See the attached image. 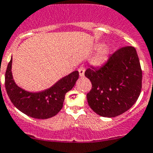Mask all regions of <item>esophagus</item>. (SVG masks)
Returning <instances> with one entry per match:
<instances>
[{"mask_svg": "<svg viewBox=\"0 0 153 153\" xmlns=\"http://www.w3.org/2000/svg\"><path fill=\"white\" fill-rule=\"evenodd\" d=\"M78 71H79V74L80 76H84V74H85V68L83 67H80L78 69Z\"/></svg>", "mask_w": 153, "mask_h": 153, "instance_id": "1", "label": "esophagus"}]
</instances>
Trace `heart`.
Masks as SVG:
<instances>
[{"label": "heart", "mask_w": 153, "mask_h": 153, "mask_svg": "<svg viewBox=\"0 0 153 153\" xmlns=\"http://www.w3.org/2000/svg\"><path fill=\"white\" fill-rule=\"evenodd\" d=\"M101 47H102V45L101 44H98L96 45L97 48H100ZM109 54H110V48H109V46H103V47L99 49L97 54L92 57V60H91V64L94 66L102 65V64H104L108 60Z\"/></svg>", "instance_id": "1"}]
</instances>
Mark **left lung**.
<instances>
[{"instance_id":"left-lung-1","label":"left lung","mask_w":153,"mask_h":153,"mask_svg":"<svg viewBox=\"0 0 153 153\" xmlns=\"http://www.w3.org/2000/svg\"><path fill=\"white\" fill-rule=\"evenodd\" d=\"M85 76L92 82L87 94L89 107L102 117H114L131 108L142 89V70L135 48L126 46L110 56L99 69L91 67Z\"/></svg>"}]
</instances>
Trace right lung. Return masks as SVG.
Instances as JSON below:
<instances>
[{
  "label": "right lung",
  "mask_w": 153,
  "mask_h": 153,
  "mask_svg": "<svg viewBox=\"0 0 153 153\" xmlns=\"http://www.w3.org/2000/svg\"><path fill=\"white\" fill-rule=\"evenodd\" d=\"M11 69L12 57L5 74V88L11 102L21 112L37 119H48L56 115L62 108L66 93L73 89L79 78V72L74 71L49 89L31 92L16 85Z\"/></svg>",
  "instance_id": "1"
}]
</instances>
